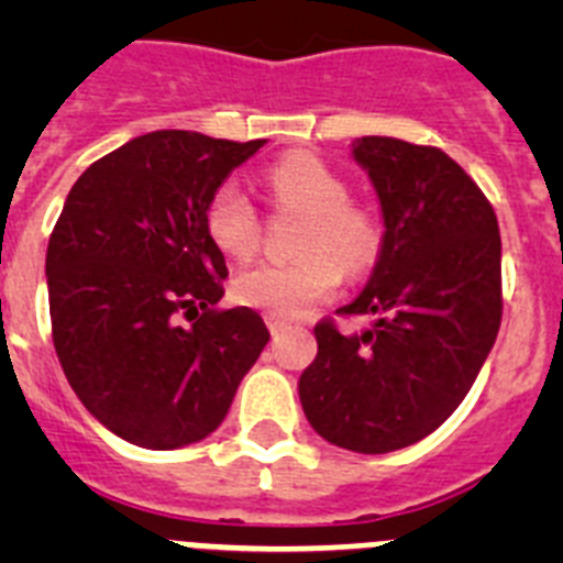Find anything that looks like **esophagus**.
<instances>
[{"label":"esophagus","mask_w":563,"mask_h":563,"mask_svg":"<svg viewBox=\"0 0 563 563\" xmlns=\"http://www.w3.org/2000/svg\"><path fill=\"white\" fill-rule=\"evenodd\" d=\"M267 330H271V335H282V332L287 330V321H285V318L267 316Z\"/></svg>","instance_id":"obj_1"}]
</instances>
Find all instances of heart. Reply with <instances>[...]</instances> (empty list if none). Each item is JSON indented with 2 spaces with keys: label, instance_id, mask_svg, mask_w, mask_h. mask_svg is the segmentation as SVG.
Segmentation results:
<instances>
[{
  "label": "heart",
  "instance_id": "b5f03b06",
  "mask_svg": "<svg viewBox=\"0 0 563 563\" xmlns=\"http://www.w3.org/2000/svg\"><path fill=\"white\" fill-rule=\"evenodd\" d=\"M273 202L307 213L296 262H258L233 278L239 305L276 318H292L338 290L343 273L361 276L380 258L383 228L375 213L350 200V186L312 154H287L265 174ZM206 231L228 258H247L258 247V211L236 180L213 188Z\"/></svg>",
  "mask_w": 563,
  "mask_h": 563
}]
</instances>
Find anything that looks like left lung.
<instances>
[{
    "mask_svg": "<svg viewBox=\"0 0 563 563\" xmlns=\"http://www.w3.org/2000/svg\"><path fill=\"white\" fill-rule=\"evenodd\" d=\"M352 154L386 233L369 285L338 316L375 324L343 335L321 318L298 395L327 442L386 454L440 429L474 386L501 324V239L494 206L442 148L372 134Z\"/></svg>",
    "mask_w": 563,
    "mask_h": 563,
    "instance_id": "1",
    "label": "left lung"
}]
</instances>
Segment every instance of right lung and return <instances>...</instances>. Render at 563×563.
Returning a JSON list of instances; mask_svg holds the SVG:
<instances>
[{"mask_svg": "<svg viewBox=\"0 0 563 563\" xmlns=\"http://www.w3.org/2000/svg\"><path fill=\"white\" fill-rule=\"evenodd\" d=\"M265 143L163 129L69 188L47 245L53 346L89 415L132 445L211 434L271 341L251 307H217L228 267L206 231L213 188Z\"/></svg>", "mask_w": 563, "mask_h": 563, "instance_id": "1", "label": "right lung"}]
</instances>
